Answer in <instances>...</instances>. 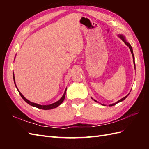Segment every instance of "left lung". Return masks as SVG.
I'll return each mask as SVG.
<instances>
[{"label":"left lung","instance_id":"left-lung-1","mask_svg":"<svg viewBox=\"0 0 149 149\" xmlns=\"http://www.w3.org/2000/svg\"><path fill=\"white\" fill-rule=\"evenodd\" d=\"M119 37L120 38V39L123 40V41L125 43V44L126 45H127V47H129V49H130V52H131V53H132V57H133V61H134V68H135V69H136V65H135V61H134V53H133V50H132V47H131V45H130V43H129L127 41H126V40H125V37H124V36L123 35H119ZM129 93L127 94V96H125L124 97H123V98H122L121 100H119L118 101H117L116 102H115V103H114V104H110V105H109V106H114V105H116L117 103H118V102H121V101H124L125 99L128 96H129ZM92 98V97H91ZM93 99V98H92ZM94 101H95L96 102H97L96 100H94ZM104 106H105V105H104Z\"/></svg>","mask_w":149,"mask_h":149}]
</instances>
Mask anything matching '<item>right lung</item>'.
Masks as SVG:
<instances>
[{"label":"right lung","instance_id":"obj_1","mask_svg":"<svg viewBox=\"0 0 149 149\" xmlns=\"http://www.w3.org/2000/svg\"><path fill=\"white\" fill-rule=\"evenodd\" d=\"M13 81H14V83H15V86L18 90V91H19L20 95L21 96V97L23 98V100L26 102H27L29 104H30V106H33V107H37L38 108V109H43V110H48V109H53V108H55V107H57L58 106H60L61 104L63 102V101H64L65 100V94H66V89H65V93L63 94V96L61 97V98L60 99V100L59 101H58L55 102H54L53 104H49V105H40V104H37V103H34V102H30V101H29L28 100H26V99L22 95V94L19 91V90L18 89L17 86H16V84H15V77H14V74L13 73Z\"/></svg>","mask_w":149,"mask_h":149}]
</instances>
